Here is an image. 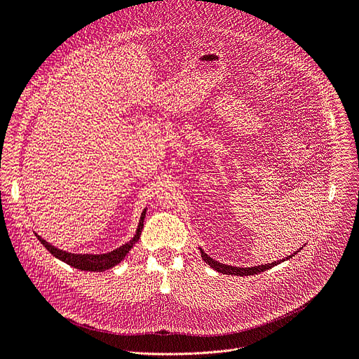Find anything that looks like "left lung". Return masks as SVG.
I'll use <instances>...</instances> for the list:
<instances>
[{
	"label": "left lung",
	"instance_id": "obj_1",
	"mask_svg": "<svg viewBox=\"0 0 359 359\" xmlns=\"http://www.w3.org/2000/svg\"><path fill=\"white\" fill-rule=\"evenodd\" d=\"M199 251H201L202 259H204L210 267H212L218 273L231 274V276H252V274H258V273H262V271H266V270H270L271 267H274V266H277V264L282 262V259H280V261H274L271 264H264V266H255V267H231V266H226V264H222V262L212 259L211 257H208L204 251H202L201 248H199ZM296 252H299V251H296ZM296 252H293V255ZM293 255H289L286 259H290Z\"/></svg>",
	"mask_w": 359,
	"mask_h": 359
}]
</instances>
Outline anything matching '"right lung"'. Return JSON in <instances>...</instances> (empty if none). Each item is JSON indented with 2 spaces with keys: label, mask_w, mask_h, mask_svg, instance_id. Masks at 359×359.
Listing matches in <instances>:
<instances>
[{
  "label": "right lung",
  "mask_w": 359,
  "mask_h": 359,
  "mask_svg": "<svg viewBox=\"0 0 359 359\" xmlns=\"http://www.w3.org/2000/svg\"><path fill=\"white\" fill-rule=\"evenodd\" d=\"M145 212H142L141 215V220H139L137 224V230H136V235L133 236V239L128 243L121 245L120 248L114 249L111 252H107V254H72V252H66V251H61V249L53 246L51 243L46 242L45 239H42L41 236L36 235V238L39 239V242L48 249V251L58 259L65 261L69 266L74 267V269H79L83 271H104L111 269L114 266L126 257L129 254L130 249L133 248V245L139 241L141 238V231L144 229V218H145Z\"/></svg>",
  "instance_id": "1"
}]
</instances>
